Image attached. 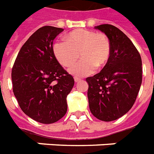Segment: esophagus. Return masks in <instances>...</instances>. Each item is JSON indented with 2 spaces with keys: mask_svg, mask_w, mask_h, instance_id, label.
<instances>
[{
  "mask_svg": "<svg viewBox=\"0 0 154 154\" xmlns=\"http://www.w3.org/2000/svg\"><path fill=\"white\" fill-rule=\"evenodd\" d=\"M74 79H75V83H79V82H80L81 81V79L77 78V77H75V78H74Z\"/></svg>",
  "mask_w": 154,
  "mask_h": 154,
  "instance_id": "1",
  "label": "esophagus"
}]
</instances>
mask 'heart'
I'll return each instance as SVG.
<instances>
[{
	"label": "heart",
	"instance_id": "obj_1",
	"mask_svg": "<svg viewBox=\"0 0 154 154\" xmlns=\"http://www.w3.org/2000/svg\"><path fill=\"white\" fill-rule=\"evenodd\" d=\"M53 52L60 64L67 67L74 64L80 55L82 60L71 67L69 72L83 77L94 73L96 67L100 68L107 63L111 53V44L104 33L77 29L70 32L66 40L56 41Z\"/></svg>",
	"mask_w": 154,
	"mask_h": 154
}]
</instances>
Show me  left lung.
<instances>
[{"mask_svg": "<svg viewBox=\"0 0 154 154\" xmlns=\"http://www.w3.org/2000/svg\"><path fill=\"white\" fill-rule=\"evenodd\" d=\"M107 35L111 53L99 73L86 80L90 110L104 122L116 120L134 105L142 81L141 58L131 40L111 24L95 27Z\"/></svg>", "mask_w": 154, "mask_h": 154, "instance_id": "left-lung-1", "label": "left lung"}]
</instances>
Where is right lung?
<instances>
[{"label": "right lung", "instance_id": "right-lung-1", "mask_svg": "<svg viewBox=\"0 0 154 154\" xmlns=\"http://www.w3.org/2000/svg\"><path fill=\"white\" fill-rule=\"evenodd\" d=\"M63 29L44 26L20 50L12 69L15 97L20 109L43 124L59 121L67 113V96L75 81L56 60L53 40Z\"/></svg>", "mask_w": 154, "mask_h": 154}]
</instances>
